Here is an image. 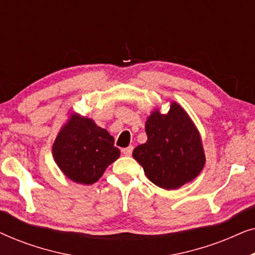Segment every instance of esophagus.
<instances>
[{
    "instance_id": "esophagus-1",
    "label": "esophagus",
    "mask_w": 255,
    "mask_h": 255,
    "mask_svg": "<svg viewBox=\"0 0 255 255\" xmlns=\"http://www.w3.org/2000/svg\"><path fill=\"white\" fill-rule=\"evenodd\" d=\"M132 151H133V146L130 145V146H128V147H125V148L122 149V153H123L124 155L130 156L132 154Z\"/></svg>"
}]
</instances>
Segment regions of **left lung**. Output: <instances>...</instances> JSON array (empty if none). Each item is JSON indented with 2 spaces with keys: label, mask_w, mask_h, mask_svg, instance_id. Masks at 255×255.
Segmentation results:
<instances>
[{
  "label": "left lung",
  "mask_w": 255,
  "mask_h": 255,
  "mask_svg": "<svg viewBox=\"0 0 255 255\" xmlns=\"http://www.w3.org/2000/svg\"><path fill=\"white\" fill-rule=\"evenodd\" d=\"M147 141L132 152L147 179L173 190L193 181L205 165L200 131L187 111L170 102L167 114L154 109L145 123Z\"/></svg>",
  "instance_id": "obj_1"
}]
</instances>
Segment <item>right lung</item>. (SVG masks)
Instances as JSON below:
<instances>
[{
  "instance_id": "add662e5",
  "label": "right lung",
  "mask_w": 255,
  "mask_h": 255,
  "mask_svg": "<svg viewBox=\"0 0 255 255\" xmlns=\"http://www.w3.org/2000/svg\"><path fill=\"white\" fill-rule=\"evenodd\" d=\"M106 128L92 118L71 113L58 132L52 154L59 168L76 183L93 184L120 158L121 151Z\"/></svg>"
}]
</instances>
